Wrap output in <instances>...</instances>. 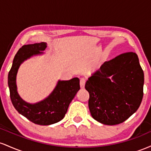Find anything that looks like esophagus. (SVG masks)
Segmentation results:
<instances>
[{"mask_svg": "<svg viewBox=\"0 0 151 151\" xmlns=\"http://www.w3.org/2000/svg\"><path fill=\"white\" fill-rule=\"evenodd\" d=\"M85 83H86V80L82 78V79H80V87L81 89H84V86H85Z\"/></svg>", "mask_w": 151, "mask_h": 151, "instance_id": "34e87169", "label": "esophagus"}]
</instances>
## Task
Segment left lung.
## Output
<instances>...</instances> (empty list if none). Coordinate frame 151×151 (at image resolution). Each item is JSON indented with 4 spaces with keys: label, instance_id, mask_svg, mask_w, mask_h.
<instances>
[{
    "label": "left lung",
    "instance_id": "8db88e82",
    "mask_svg": "<svg viewBox=\"0 0 151 151\" xmlns=\"http://www.w3.org/2000/svg\"><path fill=\"white\" fill-rule=\"evenodd\" d=\"M143 84L144 74L135 52L121 54L105 62L85 84L91 116L105 125L125 121L141 105Z\"/></svg>",
    "mask_w": 151,
    "mask_h": 151
}]
</instances>
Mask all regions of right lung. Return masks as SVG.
Here are the masks:
<instances>
[{
  "instance_id": "right-lung-1",
  "label": "right lung",
  "mask_w": 151,
  "mask_h": 151,
  "mask_svg": "<svg viewBox=\"0 0 151 151\" xmlns=\"http://www.w3.org/2000/svg\"><path fill=\"white\" fill-rule=\"evenodd\" d=\"M46 47L45 42L22 46L15 55L8 77L10 99L15 109L31 122L42 126L51 125L63 119L70 102L80 89L79 78L74 77L67 81L59 80L52 92L37 103H27L19 96L16 76L20 65L34 55L43 54L41 51H44Z\"/></svg>"
}]
</instances>
